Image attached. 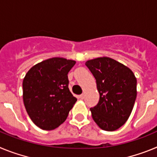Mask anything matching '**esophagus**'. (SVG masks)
<instances>
[{"label": "esophagus", "mask_w": 157, "mask_h": 157, "mask_svg": "<svg viewBox=\"0 0 157 157\" xmlns=\"http://www.w3.org/2000/svg\"><path fill=\"white\" fill-rule=\"evenodd\" d=\"M79 98H80V99H82V100L83 99V98H84V94H81V95H79Z\"/></svg>", "instance_id": "esophagus-1"}]
</instances>
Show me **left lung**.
<instances>
[{
    "instance_id": "8db88e82",
    "label": "left lung",
    "mask_w": 157,
    "mask_h": 157,
    "mask_svg": "<svg viewBox=\"0 0 157 157\" xmlns=\"http://www.w3.org/2000/svg\"><path fill=\"white\" fill-rule=\"evenodd\" d=\"M94 76L100 94L98 104L90 111L101 129L114 131L128 120L137 97V79L130 68L109 57L86 62Z\"/></svg>"
}]
</instances>
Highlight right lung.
Wrapping results in <instances>:
<instances>
[{"label": "right lung", "mask_w": 157, "mask_h": 157, "mask_svg": "<svg viewBox=\"0 0 157 157\" xmlns=\"http://www.w3.org/2000/svg\"><path fill=\"white\" fill-rule=\"evenodd\" d=\"M75 60L54 57L37 63L23 82L24 106L33 123L51 130L66 120L77 101L68 88L67 74Z\"/></svg>", "instance_id": "add662e5"}]
</instances>
